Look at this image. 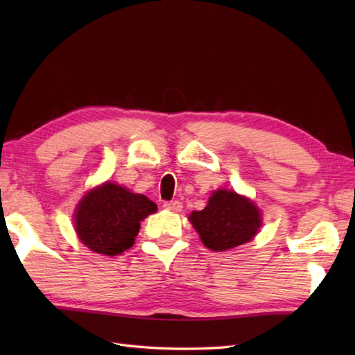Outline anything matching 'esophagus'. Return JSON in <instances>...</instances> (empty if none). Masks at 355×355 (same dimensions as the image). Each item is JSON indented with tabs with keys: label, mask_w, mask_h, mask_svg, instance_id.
<instances>
[{
	"label": "esophagus",
	"mask_w": 355,
	"mask_h": 355,
	"mask_svg": "<svg viewBox=\"0 0 355 355\" xmlns=\"http://www.w3.org/2000/svg\"><path fill=\"white\" fill-rule=\"evenodd\" d=\"M163 207L166 210H172V212H180V210H182V207H183V205L180 201L173 200V201H166L164 205H163Z\"/></svg>",
	"instance_id": "esophagus-1"
}]
</instances>
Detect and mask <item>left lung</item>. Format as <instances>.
<instances>
[{
  "label": "left lung",
  "mask_w": 355,
  "mask_h": 355,
  "mask_svg": "<svg viewBox=\"0 0 355 355\" xmlns=\"http://www.w3.org/2000/svg\"><path fill=\"white\" fill-rule=\"evenodd\" d=\"M189 221L202 244L214 252L248 243L262 225L259 209L252 200L225 189L215 191L205 209L189 215Z\"/></svg>",
  "instance_id": "obj_1"
}]
</instances>
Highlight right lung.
Returning <instances> with one entry per match:
<instances>
[{
  "label": "right lung",
  "mask_w": 355,
  "mask_h": 355,
  "mask_svg": "<svg viewBox=\"0 0 355 355\" xmlns=\"http://www.w3.org/2000/svg\"><path fill=\"white\" fill-rule=\"evenodd\" d=\"M155 210V202L145 195L107 182L87 192L79 201L74 229L89 250L116 256L132 247L140 221Z\"/></svg>",
  "instance_id": "add662e5"
}]
</instances>
